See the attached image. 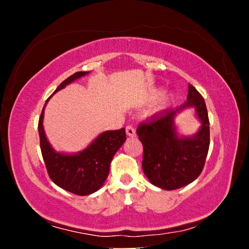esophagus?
<instances>
[{
    "mask_svg": "<svg viewBox=\"0 0 249 249\" xmlns=\"http://www.w3.org/2000/svg\"><path fill=\"white\" fill-rule=\"evenodd\" d=\"M125 132H127L129 137H135L136 136V130L132 125H127V127H125Z\"/></svg>",
    "mask_w": 249,
    "mask_h": 249,
    "instance_id": "obj_1",
    "label": "esophagus"
}]
</instances>
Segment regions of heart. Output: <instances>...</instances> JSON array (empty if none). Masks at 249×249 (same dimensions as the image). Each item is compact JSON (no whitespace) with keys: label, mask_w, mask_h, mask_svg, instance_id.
I'll list each match as a JSON object with an SVG mask.
<instances>
[{"label":"heart","mask_w":249,"mask_h":249,"mask_svg":"<svg viewBox=\"0 0 249 249\" xmlns=\"http://www.w3.org/2000/svg\"><path fill=\"white\" fill-rule=\"evenodd\" d=\"M153 95H154V97H158V96H160V95H161V91L156 90V91H154V94H153Z\"/></svg>","instance_id":"1"}]
</instances>
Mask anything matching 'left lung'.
<instances>
[{"label": "left lung", "mask_w": 249, "mask_h": 249, "mask_svg": "<svg viewBox=\"0 0 249 249\" xmlns=\"http://www.w3.org/2000/svg\"><path fill=\"white\" fill-rule=\"evenodd\" d=\"M186 108H194L201 121L200 130L193 136L176 131L174 119ZM136 131L144 147L142 171L153 185L173 190L198 178L210 147V121L205 101L193 85L185 103L153 115Z\"/></svg>", "instance_id": "left-lung-1"}]
</instances>
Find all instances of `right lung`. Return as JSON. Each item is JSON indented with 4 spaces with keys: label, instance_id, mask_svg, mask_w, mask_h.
Returning a JSON list of instances; mask_svg holds the SVG:
<instances>
[{
    "label": "right lung",
    "instance_id": "obj_1",
    "mask_svg": "<svg viewBox=\"0 0 249 249\" xmlns=\"http://www.w3.org/2000/svg\"><path fill=\"white\" fill-rule=\"evenodd\" d=\"M89 71H79L62 81L54 93L63 89L67 85L86 76ZM51 97L47 98L46 103ZM44 105L38 121L40 151L47 172L52 181L67 192L79 196L90 195L104 185L110 171L112 159L125 142L124 128L102 132L83 151L67 154L54 151L47 141L43 127Z\"/></svg>",
    "mask_w": 249,
    "mask_h": 249
}]
</instances>
